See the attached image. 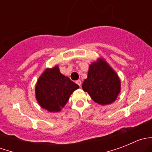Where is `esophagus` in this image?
<instances>
[{
  "mask_svg": "<svg viewBox=\"0 0 152 152\" xmlns=\"http://www.w3.org/2000/svg\"><path fill=\"white\" fill-rule=\"evenodd\" d=\"M76 82V84L79 86V87H81V85H82V82H81V80H77Z\"/></svg>",
  "mask_w": 152,
  "mask_h": 152,
  "instance_id": "1",
  "label": "esophagus"
}]
</instances>
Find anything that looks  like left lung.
Wrapping results in <instances>:
<instances>
[{
  "label": "left lung",
  "mask_w": 152,
  "mask_h": 152,
  "mask_svg": "<svg viewBox=\"0 0 152 152\" xmlns=\"http://www.w3.org/2000/svg\"><path fill=\"white\" fill-rule=\"evenodd\" d=\"M82 89L96 103L110 104L120 93L121 81L104 59H99L89 66L87 78L82 84Z\"/></svg>",
  "instance_id": "obj_1"
}]
</instances>
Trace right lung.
Listing matches in <instances>:
<instances>
[{"instance_id":"add662e5","label":"right lung","mask_w":152,"mask_h":152,"mask_svg":"<svg viewBox=\"0 0 152 152\" xmlns=\"http://www.w3.org/2000/svg\"><path fill=\"white\" fill-rule=\"evenodd\" d=\"M79 85L64 76L56 65L47 68L37 82L36 99L39 104L49 112H59Z\"/></svg>"}]
</instances>
